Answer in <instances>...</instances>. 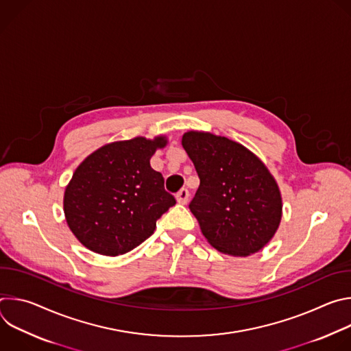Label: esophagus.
Here are the masks:
<instances>
[{
	"label": "esophagus",
	"instance_id": "1",
	"mask_svg": "<svg viewBox=\"0 0 351 351\" xmlns=\"http://www.w3.org/2000/svg\"><path fill=\"white\" fill-rule=\"evenodd\" d=\"M189 190L187 189H182V190H179L178 191V194H176V202L179 203V204H187V202H189Z\"/></svg>",
	"mask_w": 351,
	"mask_h": 351
}]
</instances>
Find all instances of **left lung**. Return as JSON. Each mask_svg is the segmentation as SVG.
<instances>
[{
  "mask_svg": "<svg viewBox=\"0 0 351 351\" xmlns=\"http://www.w3.org/2000/svg\"><path fill=\"white\" fill-rule=\"evenodd\" d=\"M182 145L199 178L189 206L207 241L223 254L263 250L282 219V194L265 164L243 144L189 130Z\"/></svg>",
  "mask_w": 351,
  "mask_h": 351,
  "instance_id": "8db88e82",
  "label": "left lung"
}]
</instances>
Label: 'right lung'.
Instances as JSON below:
<instances>
[{"label":"right lung","mask_w":351,"mask_h":351,"mask_svg":"<svg viewBox=\"0 0 351 351\" xmlns=\"http://www.w3.org/2000/svg\"><path fill=\"white\" fill-rule=\"evenodd\" d=\"M167 144L164 134L112 141L80 162L64 193V213L86 248L117 257L154 233L157 219L176 204L162 175L149 165Z\"/></svg>","instance_id":"obj_1"}]
</instances>
